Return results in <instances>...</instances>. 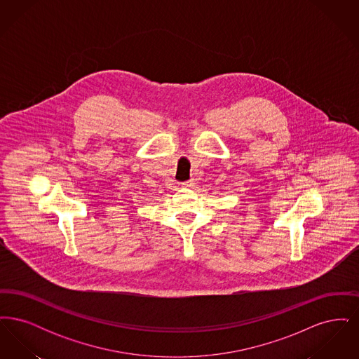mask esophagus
I'll return each mask as SVG.
<instances>
[{
  "label": "esophagus",
  "mask_w": 359,
  "mask_h": 359,
  "mask_svg": "<svg viewBox=\"0 0 359 359\" xmlns=\"http://www.w3.org/2000/svg\"><path fill=\"white\" fill-rule=\"evenodd\" d=\"M195 186V182L194 180H187L183 183V187L192 188Z\"/></svg>",
  "instance_id": "esophagus-1"
}]
</instances>
